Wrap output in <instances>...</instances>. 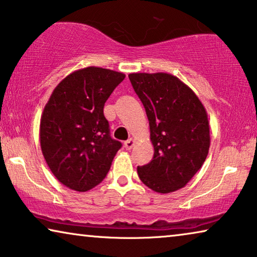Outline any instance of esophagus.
<instances>
[{"mask_svg": "<svg viewBox=\"0 0 257 257\" xmlns=\"http://www.w3.org/2000/svg\"><path fill=\"white\" fill-rule=\"evenodd\" d=\"M135 144H136V141H135V139H128L127 141H125L124 143V146H125V148L126 150H131V148L135 146Z\"/></svg>", "mask_w": 257, "mask_h": 257, "instance_id": "obj_1", "label": "esophagus"}]
</instances>
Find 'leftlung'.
Segmentation results:
<instances>
[{
  "instance_id": "8db88e82",
  "label": "left lung",
  "mask_w": 257,
  "mask_h": 257,
  "mask_svg": "<svg viewBox=\"0 0 257 257\" xmlns=\"http://www.w3.org/2000/svg\"><path fill=\"white\" fill-rule=\"evenodd\" d=\"M128 77L146 110L154 146L153 160L138 167V175L153 191H176L189 183L209 154L205 107L172 74L132 73Z\"/></svg>"
}]
</instances>
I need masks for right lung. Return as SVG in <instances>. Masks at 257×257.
<instances>
[{"instance_id": "right-lung-1", "label": "right lung", "mask_w": 257, "mask_h": 257, "mask_svg": "<svg viewBox=\"0 0 257 257\" xmlns=\"http://www.w3.org/2000/svg\"><path fill=\"white\" fill-rule=\"evenodd\" d=\"M125 74L85 67L67 75L52 92L40 118V147L51 172L72 190L101 183L121 143L110 137L103 109Z\"/></svg>"}]
</instances>
